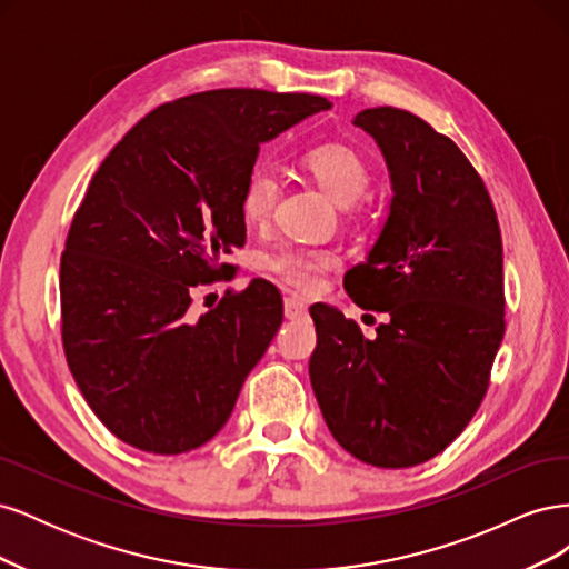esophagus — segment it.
<instances>
[{"label":"esophagus","instance_id":"esophagus-1","mask_svg":"<svg viewBox=\"0 0 569 569\" xmlns=\"http://www.w3.org/2000/svg\"><path fill=\"white\" fill-rule=\"evenodd\" d=\"M284 316L289 320H303L308 316V306L299 297H287L284 299Z\"/></svg>","mask_w":569,"mask_h":569}]
</instances>
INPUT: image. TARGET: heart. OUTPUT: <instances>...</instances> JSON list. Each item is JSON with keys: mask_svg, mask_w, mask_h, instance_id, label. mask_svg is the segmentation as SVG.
Listing matches in <instances>:
<instances>
[{"mask_svg": "<svg viewBox=\"0 0 569 569\" xmlns=\"http://www.w3.org/2000/svg\"><path fill=\"white\" fill-rule=\"evenodd\" d=\"M303 163L311 168L318 182L335 197L337 203L351 206L366 194L372 170L368 159L347 142H322L303 153ZM280 194L278 173L268 166H256L247 176L242 199V216L251 226H263L272 216L274 201ZM337 263V253L327 247L301 244L282 247L270 253L263 266L274 280L291 289L311 291L320 284L322 274Z\"/></svg>", "mask_w": 569, "mask_h": 569, "instance_id": "1", "label": "heart"}]
</instances>
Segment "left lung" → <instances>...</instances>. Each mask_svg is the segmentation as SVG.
<instances>
[{"label":"left lung","mask_w":569,"mask_h":569,"mask_svg":"<svg viewBox=\"0 0 569 569\" xmlns=\"http://www.w3.org/2000/svg\"><path fill=\"white\" fill-rule=\"evenodd\" d=\"M353 123L380 144L393 199L343 289L389 322L366 339L337 308L311 306L308 375L343 449L375 468H412L468 427L489 389L506 332L501 228L451 137L393 107L360 111Z\"/></svg>","instance_id":"left-lung-1"}]
</instances>
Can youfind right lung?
Segmentation results:
<instances>
[{
	"label": "right lung",
	"mask_w": 569,
	"mask_h": 569,
	"mask_svg": "<svg viewBox=\"0 0 569 569\" xmlns=\"http://www.w3.org/2000/svg\"><path fill=\"white\" fill-rule=\"evenodd\" d=\"M325 97L226 88L149 111L92 176L61 253V341L84 401L134 449H199L228 422L282 325L258 278L194 318L192 289L247 239L242 189L258 149Z\"/></svg>",
	"instance_id": "1"
}]
</instances>
